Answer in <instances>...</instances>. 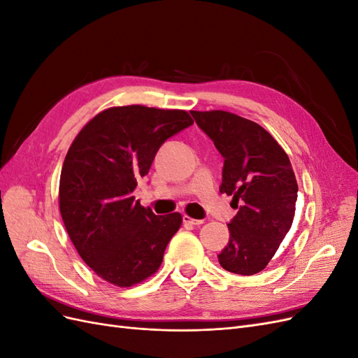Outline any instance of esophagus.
I'll return each instance as SVG.
<instances>
[{
	"label": "esophagus",
	"mask_w": 358,
	"mask_h": 358,
	"mask_svg": "<svg viewBox=\"0 0 358 358\" xmlns=\"http://www.w3.org/2000/svg\"><path fill=\"white\" fill-rule=\"evenodd\" d=\"M182 221L185 222V224H189V225H200V224H203V220H194V218H191V216H188V215H183Z\"/></svg>",
	"instance_id": "34e87169"
}]
</instances>
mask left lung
<instances>
[{"mask_svg": "<svg viewBox=\"0 0 358 358\" xmlns=\"http://www.w3.org/2000/svg\"><path fill=\"white\" fill-rule=\"evenodd\" d=\"M224 158L220 191L237 209L230 239L218 255L222 268L251 276L268 264L289 231L297 180L285 150L263 127L230 112H191Z\"/></svg>", "mask_w": 358, "mask_h": 358, "instance_id": "left-lung-1", "label": "left lung"}]
</instances>
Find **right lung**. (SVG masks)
Segmentation results:
<instances>
[{
  "mask_svg": "<svg viewBox=\"0 0 358 358\" xmlns=\"http://www.w3.org/2000/svg\"><path fill=\"white\" fill-rule=\"evenodd\" d=\"M192 125L185 110L112 107L74 138L64 159L59 210L83 262L104 280L131 287L154 275L182 222L134 199L161 145Z\"/></svg>",
  "mask_w": 358,
  "mask_h": 358,
  "instance_id": "1",
  "label": "right lung"
}]
</instances>
